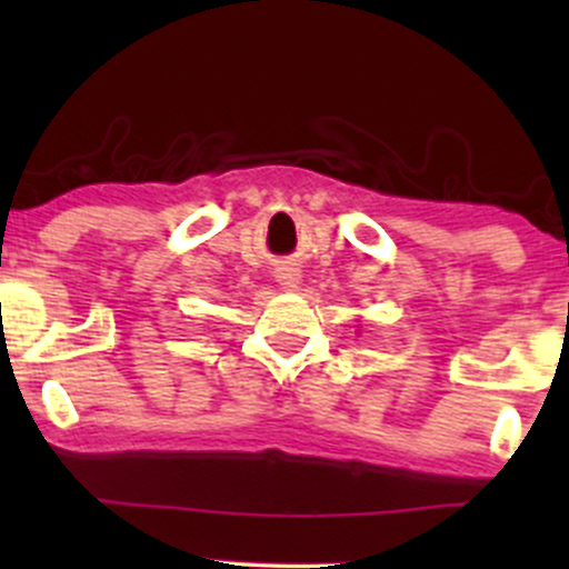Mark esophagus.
Returning a JSON list of instances; mask_svg holds the SVG:
<instances>
[{"instance_id": "esophagus-1", "label": "esophagus", "mask_w": 569, "mask_h": 569, "mask_svg": "<svg viewBox=\"0 0 569 569\" xmlns=\"http://www.w3.org/2000/svg\"><path fill=\"white\" fill-rule=\"evenodd\" d=\"M278 280L286 289H297L299 283V270L297 267H278Z\"/></svg>"}]
</instances>
